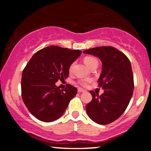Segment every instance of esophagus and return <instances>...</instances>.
I'll list each match as a JSON object with an SVG mask.
<instances>
[{
	"mask_svg": "<svg viewBox=\"0 0 151 151\" xmlns=\"http://www.w3.org/2000/svg\"><path fill=\"white\" fill-rule=\"evenodd\" d=\"M84 91H86L85 90L83 89H81V88H78V92H84Z\"/></svg>",
	"mask_w": 151,
	"mask_h": 151,
	"instance_id": "1",
	"label": "esophagus"
}]
</instances>
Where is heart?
Masks as SVG:
<instances>
[{
	"label": "heart",
	"instance_id": "1",
	"mask_svg": "<svg viewBox=\"0 0 151 151\" xmlns=\"http://www.w3.org/2000/svg\"><path fill=\"white\" fill-rule=\"evenodd\" d=\"M84 63L87 65V67H90L92 64L94 63V62H97V60H96V58H93V57L87 56V57H85V58H84ZM73 66H74V64H72V65H70V72H72V70H73ZM91 79H80V80L78 81V84H79V85H81V86L86 87V86H87L88 85H89V84L91 82Z\"/></svg>",
	"mask_w": 151,
	"mask_h": 151
}]
</instances>
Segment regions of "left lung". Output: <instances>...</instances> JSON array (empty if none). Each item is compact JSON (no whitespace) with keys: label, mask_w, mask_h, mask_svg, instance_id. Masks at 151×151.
Returning <instances> with one entry per match:
<instances>
[{"label":"left lung","mask_w":151,"mask_h":151,"mask_svg":"<svg viewBox=\"0 0 151 151\" xmlns=\"http://www.w3.org/2000/svg\"><path fill=\"white\" fill-rule=\"evenodd\" d=\"M84 53L101 60L102 71L98 83L104 90L100 96L89 91L92 100L86 104V111L96 124H111L125 111L132 97L134 82L131 62L126 55L111 46L91 48Z\"/></svg>","instance_id":"1"}]
</instances>
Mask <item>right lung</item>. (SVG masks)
Returning <instances> with one entry per match:
<instances>
[{
	"label": "right lung",
	"instance_id": "obj_1",
	"mask_svg": "<svg viewBox=\"0 0 151 151\" xmlns=\"http://www.w3.org/2000/svg\"><path fill=\"white\" fill-rule=\"evenodd\" d=\"M81 54L79 50L47 47L35 53L26 65L22 74V99L38 120L51 122L59 119L76 96L75 86L67 84L60 89L55 83L68 77L70 65Z\"/></svg>",
	"mask_w": 151,
	"mask_h": 151
}]
</instances>
